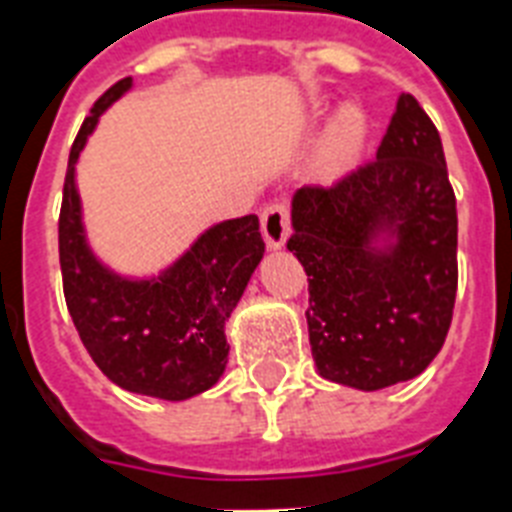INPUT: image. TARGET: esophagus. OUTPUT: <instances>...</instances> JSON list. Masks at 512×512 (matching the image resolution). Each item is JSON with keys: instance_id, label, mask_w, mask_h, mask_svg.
Instances as JSON below:
<instances>
[{"instance_id": "esophagus-1", "label": "esophagus", "mask_w": 512, "mask_h": 512, "mask_svg": "<svg viewBox=\"0 0 512 512\" xmlns=\"http://www.w3.org/2000/svg\"><path fill=\"white\" fill-rule=\"evenodd\" d=\"M260 228H263L265 244L270 249L284 247L286 239H289V231H292V218H289V207L284 202H273L263 210L260 215Z\"/></svg>"}]
</instances>
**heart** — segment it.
Returning a JSON list of instances; mask_svg holds the SVG:
<instances>
[{
	"label": "heart",
	"instance_id": "obj_1",
	"mask_svg": "<svg viewBox=\"0 0 512 512\" xmlns=\"http://www.w3.org/2000/svg\"><path fill=\"white\" fill-rule=\"evenodd\" d=\"M365 134V120L360 112L347 110L339 118V123L334 126L331 136L326 141V149H323V162H326L328 170H342L352 162V157L357 155V147L363 141Z\"/></svg>",
	"mask_w": 512,
	"mask_h": 512
}]
</instances>
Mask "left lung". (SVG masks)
<instances>
[{"label":"left lung","instance_id":"left-lung-1","mask_svg":"<svg viewBox=\"0 0 512 512\" xmlns=\"http://www.w3.org/2000/svg\"><path fill=\"white\" fill-rule=\"evenodd\" d=\"M292 226L318 373L376 392L426 371L452 323L458 210L439 131L413 94L397 99L376 160L294 194Z\"/></svg>","mask_w":512,"mask_h":512}]
</instances>
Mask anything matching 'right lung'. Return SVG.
<instances>
[{"label":"right lung","instance_id":"right-lung-1","mask_svg":"<svg viewBox=\"0 0 512 512\" xmlns=\"http://www.w3.org/2000/svg\"><path fill=\"white\" fill-rule=\"evenodd\" d=\"M131 89L123 78L89 110L68 157L60 207L62 292L83 347L120 389L189 400L218 384L228 363L226 321L263 260L257 215L207 228L157 278L131 281L91 255L81 223L76 162L99 115Z\"/></svg>","mask_w":512,"mask_h":512}]
</instances>
